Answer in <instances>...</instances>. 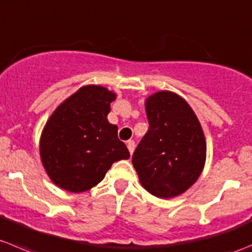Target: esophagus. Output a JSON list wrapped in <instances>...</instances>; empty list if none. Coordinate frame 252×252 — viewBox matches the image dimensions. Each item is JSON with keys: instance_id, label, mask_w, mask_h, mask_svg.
I'll use <instances>...</instances> for the list:
<instances>
[{"instance_id": "obj_1", "label": "esophagus", "mask_w": 252, "mask_h": 252, "mask_svg": "<svg viewBox=\"0 0 252 252\" xmlns=\"http://www.w3.org/2000/svg\"><path fill=\"white\" fill-rule=\"evenodd\" d=\"M134 147H136V144H134L133 141H127V148H128L129 154H131V156L134 152Z\"/></svg>"}]
</instances>
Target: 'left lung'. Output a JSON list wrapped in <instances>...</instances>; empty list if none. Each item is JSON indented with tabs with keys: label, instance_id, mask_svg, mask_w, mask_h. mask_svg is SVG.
I'll use <instances>...</instances> for the list:
<instances>
[{
	"label": "left lung",
	"instance_id": "obj_1",
	"mask_svg": "<svg viewBox=\"0 0 252 252\" xmlns=\"http://www.w3.org/2000/svg\"><path fill=\"white\" fill-rule=\"evenodd\" d=\"M144 106L149 128L132 156L139 183L158 198L180 196L205 168L202 126L188 101L174 92H156Z\"/></svg>",
	"mask_w": 252,
	"mask_h": 252
}]
</instances>
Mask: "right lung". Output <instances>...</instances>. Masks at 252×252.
I'll use <instances>...</instances> for the list:
<instances>
[{
    "mask_svg": "<svg viewBox=\"0 0 252 252\" xmlns=\"http://www.w3.org/2000/svg\"><path fill=\"white\" fill-rule=\"evenodd\" d=\"M116 93L98 84L81 87L50 115L41 131L39 152L50 180L62 190L84 192L98 185L113 163L128 159L108 121Z\"/></svg>",
    "mask_w": 252,
    "mask_h": 252,
    "instance_id": "right-lung-1",
    "label": "right lung"
}]
</instances>
